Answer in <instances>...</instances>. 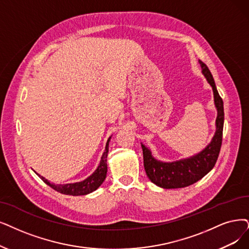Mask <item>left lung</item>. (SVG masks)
<instances>
[{"label": "left lung", "mask_w": 249, "mask_h": 249, "mask_svg": "<svg viewBox=\"0 0 249 249\" xmlns=\"http://www.w3.org/2000/svg\"><path fill=\"white\" fill-rule=\"evenodd\" d=\"M206 81L213 88L214 105L217 110L215 119V133L212 142L201 152L189 158L173 162H163L155 159L151 151L142 144L144 167L147 177L153 184L164 189H177L190 186L199 181L214 166L220 154L223 127H224V104L223 99L218 95L214 79L208 67L199 60Z\"/></svg>", "instance_id": "1"}]
</instances>
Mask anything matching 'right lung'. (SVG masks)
Wrapping results in <instances>:
<instances>
[{
  "instance_id": "right-lung-1",
  "label": "right lung",
  "mask_w": 249,
  "mask_h": 249,
  "mask_svg": "<svg viewBox=\"0 0 249 249\" xmlns=\"http://www.w3.org/2000/svg\"><path fill=\"white\" fill-rule=\"evenodd\" d=\"M111 138V137H110ZM110 138L107 140L105 150L103 152V155L101 157L100 163H99L97 170L90 176L88 177L86 180L77 183H71V184H63V185H57L50 183L47 178L44 177L37 175L42 180L51 188H53L55 191L62 193L65 195H72V196H79V195H87L91 193L102 185L104 182L106 174H107V155H108V147H109V141Z\"/></svg>"
}]
</instances>
